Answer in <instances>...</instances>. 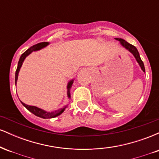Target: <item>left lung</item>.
<instances>
[{
  "instance_id": "obj_1",
  "label": "left lung",
  "mask_w": 159,
  "mask_h": 159,
  "mask_svg": "<svg viewBox=\"0 0 159 159\" xmlns=\"http://www.w3.org/2000/svg\"><path fill=\"white\" fill-rule=\"evenodd\" d=\"M115 39L117 40V41L120 42V45H121L122 47H123L124 48L126 49V50L129 51V52H130L131 54H133V56H134V58H135L136 61L138 62V65L140 66V69H141V70L143 71V72H145V67H144L143 61H142L141 59H140L139 52H138V49L136 48V47H134V45L129 44V43H127V42L125 41V40H124L123 39H119V38H115Z\"/></svg>"
}]
</instances>
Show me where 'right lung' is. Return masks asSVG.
<instances>
[{
  "mask_svg": "<svg viewBox=\"0 0 159 159\" xmlns=\"http://www.w3.org/2000/svg\"><path fill=\"white\" fill-rule=\"evenodd\" d=\"M48 45H49V43H48V42H44V43H38V44L33 45V46L30 47V48L27 49L26 52H24L23 54H21V57H20V58H19V63H18L17 69H16V78H15L16 85V84H17L19 71H20V69H21V67L23 64V62L25 61V58H26L28 55H30L32 52H37V51L41 50V49L44 48L46 46H48ZM73 82H74V79H72L68 82V84H67V87H66L67 93L66 94H67V97H68L69 99H70V98H71L70 90H71V87H72ZM21 103L24 106L26 107V108L29 111H30V112H31L32 114L36 115V116H39V117L43 118V119H51V118H54V117H56V116H59V115H61L62 113L65 111V109L66 108L67 106H68V105H66L63 107L57 109V110H56V111H46L43 110V109L39 108V107H38L26 105V104L22 102L21 101Z\"/></svg>",
  "mask_w": 159,
  "mask_h": 159,
  "instance_id": "add662e5",
  "label": "right lung"
}]
</instances>
